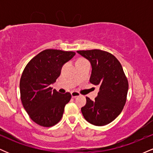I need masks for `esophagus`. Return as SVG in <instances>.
I'll return each instance as SVG.
<instances>
[{
    "instance_id": "esophagus-1",
    "label": "esophagus",
    "mask_w": 153,
    "mask_h": 153,
    "mask_svg": "<svg viewBox=\"0 0 153 153\" xmlns=\"http://www.w3.org/2000/svg\"><path fill=\"white\" fill-rule=\"evenodd\" d=\"M71 96L73 98H76V97H78V96H80V94H79L78 92H76V91H72Z\"/></svg>"
}]
</instances>
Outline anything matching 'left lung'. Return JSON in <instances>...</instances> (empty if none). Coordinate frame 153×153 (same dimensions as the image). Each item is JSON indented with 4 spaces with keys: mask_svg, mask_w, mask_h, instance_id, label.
Instances as JSON below:
<instances>
[{
    "mask_svg": "<svg viewBox=\"0 0 153 153\" xmlns=\"http://www.w3.org/2000/svg\"><path fill=\"white\" fill-rule=\"evenodd\" d=\"M77 52L90 61V82L99 86L94 101L86 97V104L81 108L82 115L91 124L106 125L120 114L125 105L129 88L127 77L121 63L109 52L101 50Z\"/></svg>",
    "mask_w": 153,
    "mask_h": 153,
    "instance_id": "8db88e82",
    "label": "left lung"
}]
</instances>
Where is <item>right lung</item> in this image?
Here are the masks:
<instances>
[{
  "label": "right lung",
  "mask_w": 153,
  "mask_h": 153,
  "mask_svg": "<svg viewBox=\"0 0 153 153\" xmlns=\"http://www.w3.org/2000/svg\"><path fill=\"white\" fill-rule=\"evenodd\" d=\"M75 52L59 50H45L28 62L20 80L21 100L29 117L45 127L57 124L62 119L65 105L71 99L70 93L59 94L52 90L60 75L65 63Z\"/></svg>",
  "instance_id": "right-lung-1"
}]
</instances>
